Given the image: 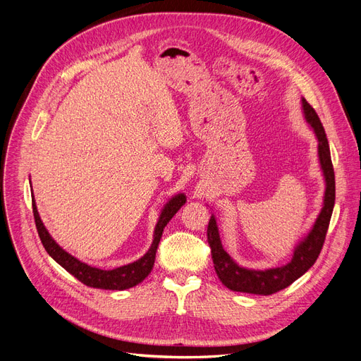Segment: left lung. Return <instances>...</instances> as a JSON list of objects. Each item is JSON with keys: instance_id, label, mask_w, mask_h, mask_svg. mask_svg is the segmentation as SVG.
<instances>
[{"instance_id": "1", "label": "left lung", "mask_w": 361, "mask_h": 361, "mask_svg": "<svg viewBox=\"0 0 361 361\" xmlns=\"http://www.w3.org/2000/svg\"><path fill=\"white\" fill-rule=\"evenodd\" d=\"M303 102V111L307 123L312 126L313 132L318 137V154L321 168L325 178V195H324V207L313 225L309 235L301 241L294 250L293 259L286 265L277 267L270 270H247L237 265L231 259L229 255L225 252L222 241L219 237V229L216 225V219L212 216L207 228V241L212 247V258L214 262V270L226 288L235 293H247L257 295H271L277 290L288 288L290 283L295 282L300 276H303L310 267L318 259L321 249L324 246L325 235L330 225V219L336 200V183H334V169L331 164L330 147L327 141V135L322 127V123L306 99Z\"/></svg>"}]
</instances>
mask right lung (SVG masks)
Returning a JSON list of instances; mask_svg holds the SVG:
<instances>
[{"mask_svg":"<svg viewBox=\"0 0 361 361\" xmlns=\"http://www.w3.org/2000/svg\"><path fill=\"white\" fill-rule=\"evenodd\" d=\"M184 202H185V196L183 193L173 196L172 200L165 205L164 212H161L159 217V222L154 229V240L148 252L141 259L118 267V269H114V270H100V269H96V267H90L84 262H80L79 259L72 257L71 253H67L66 250H63L60 246H58V244L54 241V238L49 235V232L46 231L44 225L42 224L34 197H32V214H34V222H36V228L44 250L48 252L49 257L60 264L64 270L73 274L79 282H82L87 286L123 290L141 283L151 273V270H153L156 252L159 247L161 234H164V228L168 225V222L173 217V214H176L184 205Z\"/></svg>","mask_w":361,"mask_h":361,"instance_id":"add662e5","label":"right lung"}]
</instances>
